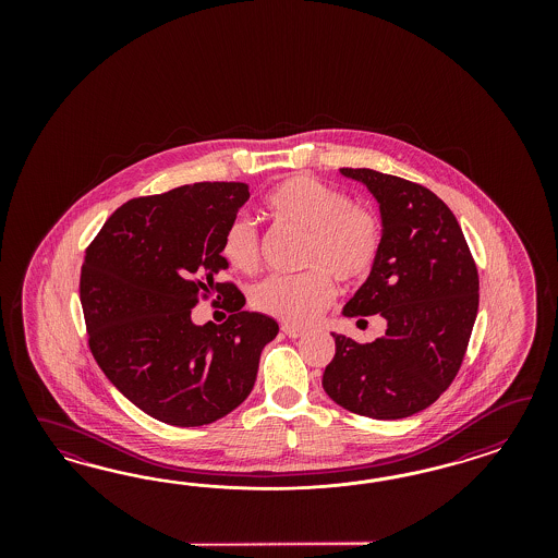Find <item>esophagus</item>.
<instances>
[{
  "mask_svg": "<svg viewBox=\"0 0 558 558\" xmlns=\"http://www.w3.org/2000/svg\"><path fill=\"white\" fill-rule=\"evenodd\" d=\"M282 331H284V336H288L290 339L303 338L304 333H306V329L294 327V325H282Z\"/></svg>",
  "mask_w": 558,
  "mask_h": 558,
  "instance_id": "1",
  "label": "esophagus"
}]
</instances>
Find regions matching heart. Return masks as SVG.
<instances>
[{
    "instance_id": "obj_1",
    "label": "heart",
    "mask_w": 558,
    "mask_h": 558,
    "mask_svg": "<svg viewBox=\"0 0 558 558\" xmlns=\"http://www.w3.org/2000/svg\"><path fill=\"white\" fill-rule=\"evenodd\" d=\"M271 219L306 233L299 276H268L252 290V304L278 322L308 325L336 296L331 276L343 287L364 282L383 247V220L368 208L352 204L338 187L296 175L264 198ZM220 254L227 264L252 274L259 264V235L247 217L229 222Z\"/></svg>"
}]
</instances>
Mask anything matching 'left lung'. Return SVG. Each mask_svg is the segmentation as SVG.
I'll list each match as a JSON object with an SVG mask.
<instances>
[{
	"label": "left lung",
	"mask_w": 558,
	"mask_h": 558,
	"mask_svg": "<svg viewBox=\"0 0 558 558\" xmlns=\"http://www.w3.org/2000/svg\"><path fill=\"white\" fill-rule=\"evenodd\" d=\"M339 171L371 190L383 219L378 262L343 315H380L387 331L372 343L333 333L323 389L357 415L401 420L438 401L460 371L478 271L457 217L432 190L374 169Z\"/></svg>",
	"instance_id": "1"
}]
</instances>
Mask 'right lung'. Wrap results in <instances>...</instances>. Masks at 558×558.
Instances as JSON below:
<instances>
[{"label": "right lung", "mask_w": 558, "mask_h": 558, "mask_svg": "<svg viewBox=\"0 0 558 558\" xmlns=\"http://www.w3.org/2000/svg\"><path fill=\"white\" fill-rule=\"evenodd\" d=\"M250 186L201 182L122 204L85 252L80 299L89 350L108 380L157 422H217L254 389L259 355L278 336L268 315L243 311L222 235ZM215 293L232 315L222 326L191 322Z\"/></svg>", "instance_id": "right-lung-1"}]
</instances>
